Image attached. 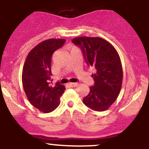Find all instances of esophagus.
<instances>
[{
  "mask_svg": "<svg viewBox=\"0 0 149 149\" xmlns=\"http://www.w3.org/2000/svg\"><path fill=\"white\" fill-rule=\"evenodd\" d=\"M68 86H69V87H71V88H73V87H76V86H77L78 83H69L68 84Z\"/></svg>",
  "mask_w": 149,
  "mask_h": 149,
  "instance_id": "esophagus-1",
  "label": "esophagus"
}]
</instances>
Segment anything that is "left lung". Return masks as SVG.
<instances>
[{"mask_svg": "<svg viewBox=\"0 0 149 149\" xmlns=\"http://www.w3.org/2000/svg\"><path fill=\"white\" fill-rule=\"evenodd\" d=\"M72 42L81 49L86 63L95 69L94 86L90 87L83 103L93 110H106L117 100L122 88L123 71L118 53L100 37H76Z\"/></svg>", "mask_w": 149, "mask_h": 149, "instance_id": "obj_1", "label": "left lung"}]
</instances>
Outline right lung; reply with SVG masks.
Segmentation results:
<instances>
[{
    "label": "right lung",
    "mask_w": 149,
    "mask_h": 149,
    "mask_svg": "<svg viewBox=\"0 0 149 149\" xmlns=\"http://www.w3.org/2000/svg\"><path fill=\"white\" fill-rule=\"evenodd\" d=\"M66 40L49 39L38 44L29 52L22 69V81L31 104L44 113L52 112L59 105L60 97L66 90L57 82L52 84L51 63L54 52Z\"/></svg>",
    "instance_id": "obj_1"
}]
</instances>
